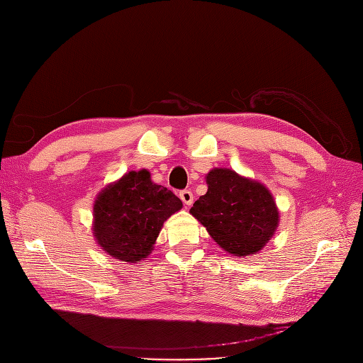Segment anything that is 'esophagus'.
Masks as SVG:
<instances>
[{
	"instance_id": "esophagus-1",
	"label": "esophagus",
	"mask_w": 363,
	"mask_h": 363,
	"mask_svg": "<svg viewBox=\"0 0 363 363\" xmlns=\"http://www.w3.org/2000/svg\"><path fill=\"white\" fill-rule=\"evenodd\" d=\"M180 199H182V201H183L186 206H191V204L194 203V194H192V191H189V189H183V191L180 192Z\"/></svg>"
}]
</instances>
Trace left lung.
Wrapping results in <instances>:
<instances>
[{
  "label": "left lung",
  "mask_w": 363,
  "mask_h": 363,
  "mask_svg": "<svg viewBox=\"0 0 363 363\" xmlns=\"http://www.w3.org/2000/svg\"><path fill=\"white\" fill-rule=\"evenodd\" d=\"M208 189L194 203L191 213L215 242L235 256L255 255L274 235L279 212L265 186L232 169H212Z\"/></svg>",
  "instance_id": "1"
}]
</instances>
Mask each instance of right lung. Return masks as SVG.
Wrapping results in <instances>:
<instances>
[{
    "label": "right lung",
    "instance_id": "add662e5",
    "mask_svg": "<svg viewBox=\"0 0 363 363\" xmlns=\"http://www.w3.org/2000/svg\"><path fill=\"white\" fill-rule=\"evenodd\" d=\"M174 192L152 183L147 169L131 171L106 188L94 204V233L121 262L147 257L167 219L182 208Z\"/></svg>",
    "mask_w": 363,
    "mask_h": 363
}]
</instances>
